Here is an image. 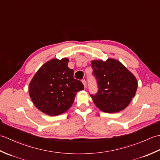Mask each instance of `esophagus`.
Wrapping results in <instances>:
<instances>
[{
	"label": "esophagus",
	"instance_id": "1",
	"mask_svg": "<svg viewBox=\"0 0 160 160\" xmlns=\"http://www.w3.org/2000/svg\"><path fill=\"white\" fill-rule=\"evenodd\" d=\"M82 83L84 84V88H87V81L85 80H82Z\"/></svg>",
	"mask_w": 160,
	"mask_h": 160
}]
</instances>
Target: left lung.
<instances>
[{"label": "left lung", "mask_w": 160, "mask_h": 160, "mask_svg": "<svg viewBox=\"0 0 160 160\" xmlns=\"http://www.w3.org/2000/svg\"><path fill=\"white\" fill-rule=\"evenodd\" d=\"M93 76L98 91L91 95L96 106L106 113L124 109L135 96L138 88L135 77L119 61L114 59L91 62Z\"/></svg>", "instance_id": "left-lung-1"}]
</instances>
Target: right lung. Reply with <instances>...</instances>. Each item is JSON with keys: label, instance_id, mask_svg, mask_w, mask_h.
I'll return each instance as SVG.
<instances>
[{"label": "right lung", "instance_id": "1", "mask_svg": "<svg viewBox=\"0 0 160 160\" xmlns=\"http://www.w3.org/2000/svg\"><path fill=\"white\" fill-rule=\"evenodd\" d=\"M69 60L53 59L40 67L29 84L33 104L47 115L56 116L72 106L78 91L84 89L82 82L73 78L68 67Z\"/></svg>", "mask_w": 160, "mask_h": 160}]
</instances>
